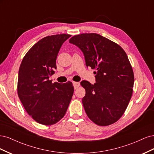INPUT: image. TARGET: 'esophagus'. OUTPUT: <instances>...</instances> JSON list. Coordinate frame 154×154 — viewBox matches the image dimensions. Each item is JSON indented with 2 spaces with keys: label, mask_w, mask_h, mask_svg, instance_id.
<instances>
[{
  "label": "esophagus",
  "mask_w": 154,
  "mask_h": 154,
  "mask_svg": "<svg viewBox=\"0 0 154 154\" xmlns=\"http://www.w3.org/2000/svg\"><path fill=\"white\" fill-rule=\"evenodd\" d=\"M72 84H73L74 88H75V89H76V88H77L78 87H80V83H79V82H72Z\"/></svg>",
  "instance_id": "esophagus-1"
}]
</instances>
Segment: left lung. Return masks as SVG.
<instances>
[{
	"label": "left lung",
	"mask_w": 154,
	"mask_h": 154,
	"mask_svg": "<svg viewBox=\"0 0 154 154\" xmlns=\"http://www.w3.org/2000/svg\"><path fill=\"white\" fill-rule=\"evenodd\" d=\"M69 42L82 50L86 66L96 70L94 85L81 82L85 88L82 103L87 116L100 126L114 123L124 114L133 92L134 72L125 51L96 33L75 35Z\"/></svg>",
	"instance_id": "8db88e82"
}]
</instances>
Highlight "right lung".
Instances as JSON below:
<instances>
[{
    "label": "right lung",
    "mask_w": 154,
    "mask_h": 154,
    "mask_svg": "<svg viewBox=\"0 0 154 154\" xmlns=\"http://www.w3.org/2000/svg\"><path fill=\"white\" fill-rule=\"evenodd\" d=\"M71 35L44 37L27 52L18 71V96L35 122L53 125L66 114L74 92L71 82L52 83L56 60L63 43Z\"/></svg>",
    "instance_id": "1"
}]
</instances>
